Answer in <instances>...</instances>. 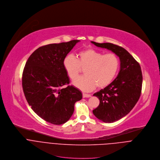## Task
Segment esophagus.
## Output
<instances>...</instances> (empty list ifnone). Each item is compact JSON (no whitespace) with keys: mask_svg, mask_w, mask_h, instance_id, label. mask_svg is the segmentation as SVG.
Here are the masks:
<instances>
[{"mask_svg":"<svg viewBox=\"0 0 160 160\" xmlns=\"http://www.w3.org/2000/svg\"><path fill=\"white\" fill-rule=\"evenodd\" d=\"M82 97H83V98H89V97H91V95L89 94L82 93Z\"/></svg>","mask_w":160,"mask_h":160,"instance_id":"34e87169","label":"esophagus"}]
</instances>
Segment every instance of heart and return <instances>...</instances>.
I'll return each instance as SVG.
<instances>
[{
  "label": "heart",
  "instance_id": "heart-1",
  "mask_svg": "<svg viewBox=\"0 0 160 160\" xmlns=\"http://www.w3.org/2000/svg\"><path fill=\"white\" fill-rule=\"evenodd\" d=\"M63 67L74 80L78 77L81 68L84 69V76L76 79L74 85L84 91H90L97 86L104 88L111 83L120 67V60L115 53L105 54L94 49H87L79 52L77 58L68 55L63 62Z\"/></svg>",
  "mask_w": 160,
  "mask_h": 160
}]
</instances>
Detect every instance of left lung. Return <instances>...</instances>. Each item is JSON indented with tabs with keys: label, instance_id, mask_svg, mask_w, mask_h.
I'll use <instances>...</instances> for the list:
<instances>
[{
	"label": "left lung",
	"instance_id": "obj_1",
	"mask_svg": "<svg viewBox=\"0 0 160 160\" xmlns=\"http://www.w3.org/2000/svg\"><path fill=\"white\" fill-rule=\"evenodd\" d=\"M91 43L111 50L120 58V69L117 77L108 86L93 94L100 100L98 107L92 110L93 114L103 122L113 123L128 114L139 99L142 84L141 66L120 46L110 43Z\"/></svg>",
	"mask_w": 160,
	"mask_h": 160
}]
</instances>
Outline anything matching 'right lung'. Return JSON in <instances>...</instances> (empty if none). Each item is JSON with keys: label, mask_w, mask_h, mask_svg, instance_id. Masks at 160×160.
Instances as JSON below:
<instances>
[{"label": "right lung", "mask_w": 160, "mask_h": 160, "mask_svg": "<svg viewBox=\"0 0 160 160\" xmlns=\"http://www.w3.org/2000/svg\"><path fill=\"white\" fill-rule=\"evenodd\" d=\"M79 40L40 47L28 58L22 72L26 99L40 117L54 125L68 122L74 104L82 99L81 91L69 84L63 62Z\"/></svg>", "instance_id": "right-lung-1"}]
</instances>
